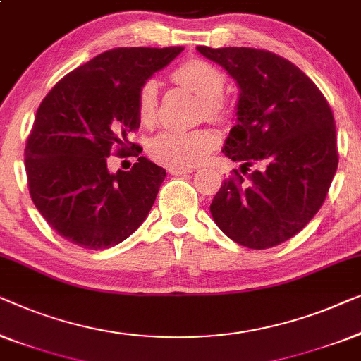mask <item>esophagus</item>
Wrapping results in <instances>:
<instances>
[{"instance_id":"obj_1","label":"esophagus","mask_w":361,"mask_h":361,"mask_svg":"<svg viewBox=\"0 0 361 361\" xmlns=\"http://www.w3.org/2000/svg\"><path fill=\"white\" fill-rule=\"evenodd\" d=\"M170 175H186V173H191L192 169H170Z\"/></svg>"}]
</instances>
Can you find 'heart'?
I'll list each match as a JSON object with an SVG mask.
<instances>
[{"mask_svg": "<svg viewBox=\"0 0 361 361\" xmlns=\"http://www.w3.org/2000/svg\"><path fill=\"white\" fill-rule=\"evenodd\" d=\"M173 78L204 101L207 114L214 118L224 114L221 96L224 93L226 81L219 70L211 63L202 60H190L175 70ZM157 106H159V83L155 80H149L142 85L137 99V109L144 123H150L155 118ZM216 144V135L209 130L166 129L152 139L150 155L155 161L165 166L191 169L201 164Z\"/></svg>", "mask_w": 361, "mask_h": 361, "instance_id": "b5f03b06", "label": "heart"}]
</instances>
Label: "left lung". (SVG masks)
<instances>
[{
  "mask_svg": "<svg viewBox=\"0 0 361 361\" xmlns=\"http://www.w3.org/2000/svg\"><path fill=\"white\" fill-rule=\"evenodd\" d=\"M238 86L224 152L240 161L211 202L217 227L263 250L296 235L321 209L338 165L331 106L312 80L280 55L248 47H196Z\"/></svg>",
  "mask_w": 361,
  "mask_h": 361,
  "instance_id": "left-lung-1",
  "label": "left lung"
}]
</instances>
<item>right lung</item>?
<instances>
[{"mask_svg": "<svg viewBox=\"0 0 361 361\" xmlns=\"http://www.w3.org/2000/svg\"><path fill=\"white\" fill-rule=\"evenodd\" d=\"M183 47H119L63 77L40 103L26 145V173L35 207L59 235L104 250L139 229L166 171L139 157L130 171L108 170V157L130 152L140 126L139 91ZM140 149V147H139Z\"/></svg>", "mask_w": 361, "mask_h": 361, "instance_id": "right-lung-1", "label": "right lung"}]
</instances>
